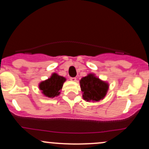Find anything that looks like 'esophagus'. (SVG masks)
Listing matches in <instances>:
<instances>
[{
    "label": "esophagus",
    "mask_w": 149,
    "mask_h": 149,
    "mask_svg": "<svg viewBox=\"0 0 149 149\" xmlns=\"http://www.w3.org/2000/svg\"><path fill=\"white\" fill-rule=\"evenodd\" d=\"M70 80L72 82H76V78H70Z\"/></svg>",
    "instance_id": "obj_1"
}]
</instances>
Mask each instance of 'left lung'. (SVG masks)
<instances>
[{
	"label": "left lung",
	"mask_w": 149,
	"mask_h": 149,
	"mask_svg": "<svg viewBox=\"0 0 149 149\" xmlns=\"http://www.w3.org/2000/svg\"><path fill=\"white\" fill-rule=\"evenodd\" d=\"M80 90L85 102H99L107 95L109 88V83L100 79L95 73H88L80 80Z\"/></svg>",
	"instance_id": "obj_1"
}]
</instances>
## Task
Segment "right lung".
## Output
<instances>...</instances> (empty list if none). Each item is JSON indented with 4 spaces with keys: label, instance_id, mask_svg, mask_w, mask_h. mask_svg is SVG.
Wrapping results in <instances>:
<instances>
[{
    "label": "right lung",
    "instance_id": "add662e5",
    "mask_svg": "<svg viewBox=\"0 0 149 149\" xmlns=\"http://www.w3.org/2000/svg\"><path fill=\"white\" fill-rule=\"evenodd\" d=\"M66 80L65 77L59 76L57 73H52L49 78L39 83L38 88L45 97L54 98L60 95L63 85Z\"/></svg>",
    "mask_w": 149,
    "mask_h": 149
}]
</instances>
